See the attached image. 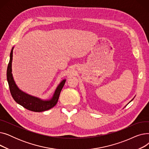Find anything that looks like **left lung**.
I'll list each match as a JSON object with an SVG mask.
<instances>
[{"instance_id":"obj_1","label":"left lung","mask_w":149,"mask_h":149,"mask_svg":"<svg viewBox=\"0 0 149 149\" xmlns=\"http://www.w3.org/2000/svg\"><path fill=\"white\" fill-rule=\"evenodd\" d=\"M134 98H133V99H132V100H131V101H130V102H131V101H132V100H134ZM130 102H129V103H130ZM129 103H128V104H129Z\"/></svg>"}]
</instances>
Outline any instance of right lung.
Masks as SVG:
<instances>
[{
  "mask_svg": "<svg viewBox=\"0 0 149 149\" xmlns=\"http://www.w3.org/2000/svg\"><path fill=\"white\" fill-rule=\"evenodd\" d=\"M14 47L10 52V58L6 71V79L8 83L11 94L15 102L29 111L40 112L48 111L56 105L60 92L65 83L66 79L63 80L58 85L53 96L49 100H42L38 97L30 95L21 91L15 84L12 74V61Z\"/></svg>",
  "mask_w": 149,
  "mask_h": 149,
  "instance_id": "right-lung-1",
  "label": "right lung"
}]
</instances>
